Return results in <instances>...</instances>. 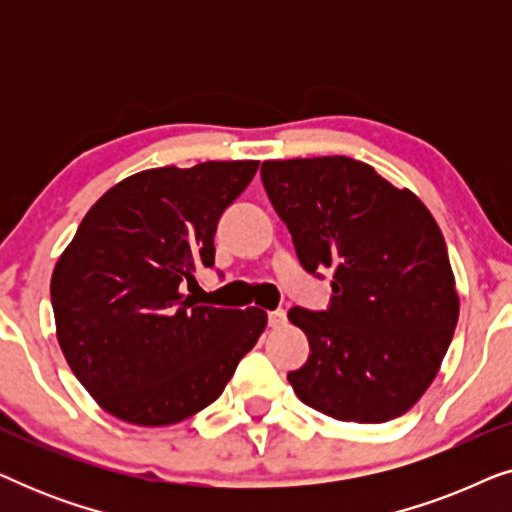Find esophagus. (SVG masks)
I'll return each instance as SVG.
<instances>
[{
    "mask_svg": "<svg viewBox=\"0 0 512 512\" xmlns=\"http://www.w3.org/2000/svg\"><path fill=\"white\" fill-rule=\"evenodd\" d=\"M268 321H270L272 328H282V326H286V312L284 310L270 312L268 314Z\"/></svg>",
    "mask_w": 512,
    "mask_h": 512,
    "instance_id": "34e87169",
    "label": "esophagus"
}]
</instances>
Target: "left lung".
Here are the masks:
<instances>
[{
  "instance_id": "obj_1",
  "label": "left lung",
  "mask_w": 512,
  "mask_h": 512,
  "mask_svg": "<svg viewBox=\"0 0 512 512\" xmlns=\"http://www.w3.org/2000/svg\"><path fill=\"white\" fill-rule=\"evenodd\" d=\"M263 186L307 272L333 275L328 312L293 307L310 359L296 396L340 422L382 424L436 380L459 319V291L436 219L347 156L265 160Z\"/></svg>"
}]
</instances>
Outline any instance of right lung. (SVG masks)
Masks as SVG:
<instances>
[{"mask_svg":"<svg viewBox=\"0 0 512 512\" xmlns=\"http://www.w3.org/2000/svg\"><path fill=\"white\" fill-rule=\"evenodd\" d=\"M258 160L153 167L111 186L83 216L51 277L55 335L104 412L170 426L205 410L268 324L258 307L195 305L179 286L214 265L219 216Z\"/></svg>","mask_w":512,"mask_h":512,"instance_id":"1","label":"right lung"}]
</instances>
